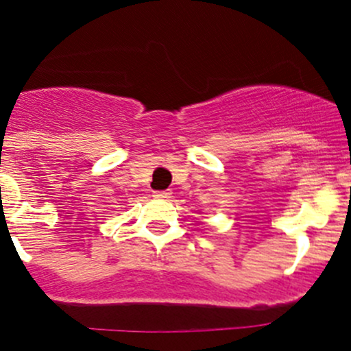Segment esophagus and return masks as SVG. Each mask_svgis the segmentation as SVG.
<instances>
[{
    "label": "esophagus",
    "instance_id": "1",
    "mask_svg": "<svg viewBox=\"0 0 351 351\" xmlns=\"http://www.w3.org/2000/svg\"><path fill=\"white\" fill-rule=\"evenodd\" d=\"M156 199H161V200H168L171 197V192L169 190H156L154 192Z\"/></svg>",
    "mask_w": 351,
    "mask_h": 351
}]
</instances>
